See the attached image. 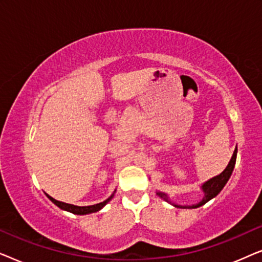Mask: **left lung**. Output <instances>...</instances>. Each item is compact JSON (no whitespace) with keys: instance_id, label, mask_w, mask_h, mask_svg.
Masks as SVG:
<instances>
[{"instance_id":"left-lung-1","label":"left lung","mask_w":262,"mask_h":262,"mask_svg":"<svg viewBox=\"0 0 262 262\" xmlns=\"http://www.w3.org/2000/svg\"><path fill=\"white\" fill-rule=\"evenodd\" d=\"M236 155H237V146H236L234 154H232V157L230 160V162L227 166V168L222 171L220 175H217V177H214L212 179H210L209 181H206L205 184L202 186V189L204 192V196L202 199V202H199L198 204H195V205H192V206H180V205H177V204H173L170 202L169 199H168V195L166 193L163 192H157L156 194L161 196V198H163L166 202L173 204L175 207H182V209H196V207L204 205V204H206L209 200H211L212 198H214L218 193H220L223 187L227 184L229 179H230L231 174H232V170H234V167H235V163H236Z\"/></svg>"}]
</instances>
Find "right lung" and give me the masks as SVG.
I'll list each match as a JSON object with an SVG mask.
<instances>
[{
  "label": "right lung",
  "instance_id": "obj_1",
  "mask_svg": "<svg viewBox=\"0 0 262 262\" xmlns=\"http://www.w3.org/2000/svg\"><path fill=\"white\" fill-rule=\"evenodd\" d=\"M114 193L112 195L110 196L108 199H106L105 202L102 203H99V204H95V205H91V206H76V205H73V204H67V203H63V202H59V200H56L55 198H52V196L48 195L50 200H51L52 203H55L57 206L60 207L62 210H66V211H69L71 213H75V214H87V213H93V212H98L102 209L103 206L106 205L107 203L110 202L111 199L113 198Z\"/></svg>",
  "mask_w": 262,
  "mask_h": 262
}]
</instances>
